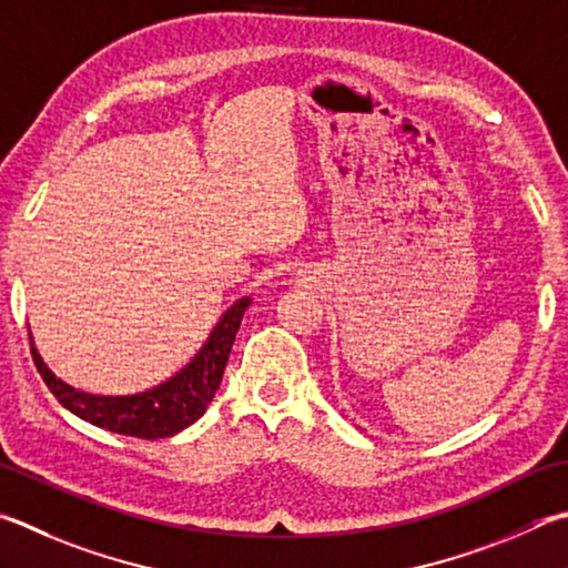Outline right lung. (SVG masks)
Masks as SVG:
<instances>
[{
    "label": "right lung",
    "mask_w": 568,
    "mask_h": 568,
    "mask_svg": "<svg viewBox=\"0 0 568 568\" xmlns=\"http://www.w3.org/2000/svg\"><path fill=\"white\" fill-rule=\"evenodd\" d=\"M248 305V295L235 301L221 315L209 339L191 357L189 365H183L176 375L163 379L161 385L133 392V395H94V392L67 385L64 379L51 373L49 365L41 359L39 349L34 347V337H29L32 339V357L51 395L61 402V407H67L79 419L126 437H173L181 429L193 425L195 419H201L205 407L211 405L215 389H219L223 379V369L225 363H229L235 333H239Z\"/></svg>",
    "instance_id": "add662e5"
}]
</instances>
